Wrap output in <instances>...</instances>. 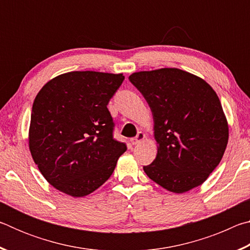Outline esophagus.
I'll return each instance as SVG.
<instances>
[{
    "label": "esophagus",
    "instance_id": "obj_1",
    "mask_svg": "<svg viewBox=\"0 0 250 250\" xmlns=\"http://www.w3.org/2000/svg\"><path fill=\"white\" fill-rule=\"evenodd\" d=\"M145 138H146V134L145 133H143V132H138L137 137L131 139V143H132V145H138V143H140L141 141L145 140Z\"/></svg>",
    "mask_w": 250,
    "mask_h": 250
}]
</instances>
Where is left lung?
Masks as SVG:
<instances>
[{
    "label": "left lung",
    "instance_id": "obj_1",
    "mask_svg": "<svg viewBox=\"0 0 250 250\" xmlns=\"http://www.w3.org/2000/svg\"><path fill=\"white\" fill-rule=\"evenodd\" d=\"M130 83L150 105L158 154L143 167L156 184L174 193L201 185L221 162L228 125L216 92L202 78L177 68L139 71Z\"/></svg>",
    "mask_w": 250,
    "mask_h": 250
}]
</instances>
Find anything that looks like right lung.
<instances>
[{
  "label": "right lung",
  "instance_id": "1",
  "mask_svg": "<svg viewBox=\"0 0 250 250\" xmlns=\"http://www.w3.org/2000/svg\"><path fill=\"white\" fill-rule=\"evenodd\" d=\"M125 76L71 71L55 77L34 100L29 150L50 185L74 197L100 188L115 171L125 143L113 138L107 105Z\"/></svg>",
  "mask_w": 250,
  "mask_h": 250
}]
</instances>
